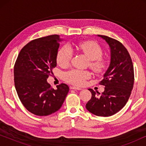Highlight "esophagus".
Wrapping results in <instances>:
<instances>
[{
    "label": "esophagus",
    "instance_id": "34e87169",
    "mask_svg": "<svg viewBox=\"0 0 146 146\" xmlns=\"http://www.w3.org/2000/svg\"><path fill=\"white\" fill-rule=\"evenodd\" d=\"M70 88L72 89V90H82V88H80L76 87V86H70Z\"/></svg>",
    "mask_w": 146,
    "mask_h": 146
}]
</instances>
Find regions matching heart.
I'll return each mask as SVG.
<instances>
[{
    "mask_svg": "<svg viewBox=\"0 0 146 146\" xmlns=\"http://www.w3.org/2000/svg\"><path fill=\"white\" fill-rule=\"evenodd\" d=\"M76 49L82 53L90 60V67L96 73H103L107 68V61L102 57L103 50L94 41H84L74 46L65 45L58 52L57 62L62 68L68 67L73 57V51ZM91 77V73L88 70L72 69L64 74V78L67 82L76 86H82L86 80Z\"/></svg>",
    "mask_w": 146,
    "mask_h": 146,
    "instance_id": "1",
    "label": "heart"
}]
</instances>
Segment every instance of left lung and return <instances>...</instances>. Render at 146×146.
Wrapping results in <instances>:
<instances>
[{
    "label": "left lung",
    "mask_w": 146,
    "mask_h": 146,
    "mask_svg": "<svg viewBox=\"0 0 146 146\" xmlns=\"http://www.w3.org/2000/svg\"><path fill=\"white\" fill-rule=\"evenodd\" d=\"M106 42L110 49V64L99 84L105 86L104 92L88 90L92 98L86 105L90 112L98 116L115 114L125 105L134 83L133 63L129 54L120 42L104 35H98Z\"/></svg>",
    "instance_id": "obj_1"
}]
</instances>
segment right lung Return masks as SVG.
Masks as SVG:
<instances>
[{"mask_svg":"<svg viewBox=\"0 0 146 146\" xmlns=\"http://www.w3.org/2000/svg\"><path fill=\"white\" fill-rule=\"evenodd\" d=\"M62 40L57 35L39 38L25 45L14 67L15 86L20 100L33 114L50 115L60 108L68 93L66 84L54 90L47 78L56 66V57Z\"/></svg>","mask_w":146,"mask_h":146,"instance_id":"1","label":"right lung"}]
</instances>
